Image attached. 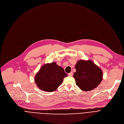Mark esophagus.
Returning a JSON list of instances; mask_svg holds the SVG:
<instances>
[{"mask_svg": "<svg viewBox=\"0 0 124 124\" xmlns=\"http://www.w3.org/2000/svg\"><path fill=\"white\" fill-rule=\"evenodd\" d=\"M73 75V72H70V73L69 74H68V76H70V77H72Z\"/></svg>", "mask_w": 124, "mask_h": 124, "instance_id": "34e87169", "label": "esophagus"}]
</instances>
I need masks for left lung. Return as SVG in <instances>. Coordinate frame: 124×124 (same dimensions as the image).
<instances>
[{
	"label": "left lung",
	"instance_id": "left-lung-1",
	"mask_svg": "<svg viewBox=\"0 0 124 124\" xmlns=\"http://www.w3.org/2000/svg\"><path fill=\"white\" fill-rule=\"evenodd\" d=\"M75 68L76 72L73 77L77 85L82 91L93 90L102 79L101 70L91 60H79L76 64Z\"/></svg>",
	"mask_w": 124,
	"mask_h": 124
}]
</instances>
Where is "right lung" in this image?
Here are the masks:
<instances>
[{"instance_id":"obj_1","label":"right lung","mask_w":124,"mask_h":124,"mask_svg":"<svg viewBox=\"0 0 124 124\" xmlns=\"http://www.w3.org/2000/svg\"><path fill=\"white\" fill-rule=\"evenodd\" d=\"M67 76L63 68L52 62L41 68L35 77V82L41 90L51 92L57 89Z\"/></svg>"}]
</instances>
